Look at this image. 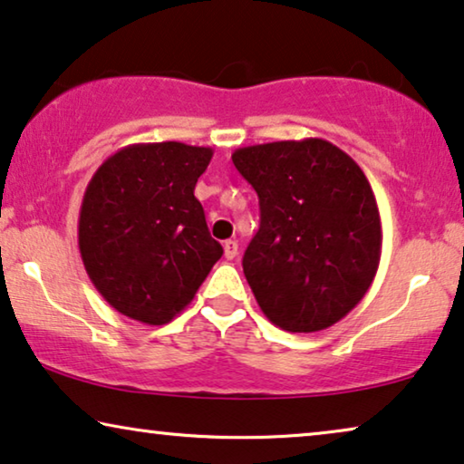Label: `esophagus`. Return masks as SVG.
<instances>
[{
	"mask_svg": "<svg viewBox=\"0 0 464 464\" xmlns=\"http://www.w3.org/2000/svg\"><path fill=\"white\" fill-rule=\"evenodd\" d=\"M237 253H238V243H237V240H226V243H224V256H226V259H234V257H237Z\"/></svg>",
	"mask_w": 464,
	"mask_h": 464,
	"instance_id": "34e87169",
	"label": "esophagus"
}]
</instances>
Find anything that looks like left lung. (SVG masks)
Here are the masks:
<instances>
[{"label": "left lung", "instance_id": "1", "mask_svg": "<svg viewBox=\"0 0 464 464\" xmlns=\"http://www.w3.org/2000/svg\"><path fill=\"white\" fill-rule=\"evenodd\" d=\"M232 162L259 198L243 270L262 313L291 334L344 319L382 253L376 196L359 164L316 137L238 148Z\"/></svg>", "mask_w": 464, "mask_h": 464}]
</instances>
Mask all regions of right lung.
I'll return each instance as SVG.
<instances>
[{
    "label": "right lung",
    "mask_w": 464,
    "mask_h": 464,
    "mask_svg": "<svg viewBox=\"0 0 464 464\" xmlns=\"http://www.w3.org/2000/svg\"><path fill=\"white\" fill-rule=\"evenodd\" d=\"M211 148L179 141L118 150L88 181L82 262L103 300L145 325L173 321L221 257L194 188Z\"/></svg>",
    "instance_id": "add662e5"
}]
</instances>
